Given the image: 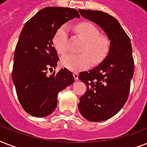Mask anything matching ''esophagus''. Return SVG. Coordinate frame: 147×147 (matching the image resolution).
Listing matches in <instances>:
<instances>
[{"label":"esophagus","instance_id":"esophagus-1","mask_svg":"<svg viewBox=\"0 0 147 147\" xmlns=\"http://www.w3.org/2000/svg\"><path fill=\"white\" fill-rule=\"evenodd\" d=\"M73 76L76 81L78 80V72H76V71H75V72H73Z\"/></svg>","mask_w":147,"mask_h":147}]
</instances>
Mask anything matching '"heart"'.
<instances>
[{"label":"heart","mask_w":147,"mask_h":147,"mask_svg":"<svg viewBox=\"0 0 147 147\" xmlns=\"http://www.w3.org/2000/svg\"><path fill=\"white\" fill-rule=\"evenodd\" d=\"M78 35L85 41L81 47V54H68L61 59L63 67L71 71H81L102 62L108 53L110 42L107 36L100 35L98 29L90 23H82L76 26ZM69 26L64 24L55 32L53 37L54 47L58 53L64 55L69 49Z\"/></svg>","instance_id":"heart-1"}]
</instances>
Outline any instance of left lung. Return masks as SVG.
Wrapping results in <instances>:
<instances>
[{"label":"left lung","mask_w":147,"mask_h":147,"mask_svg":"<svg viewBox=\"0 0 147 147\" xmlns=\"http://www.w3.org/2000/svg\"><path fill=\"white\" fill-rule=\"evenodd\" d=\"M83 17L97 24L111 40L108 54L100 65L82 71L78 78L87 90L80 98L78 110L88 121L99 122L117 114L127 100L134 60L130 40L118 20L107 13L78 9Z\"/></svg>","instance_id":"1"}]
</instances>
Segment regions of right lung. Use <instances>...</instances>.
<instances>
[{
    "label": "right lung",
    "mask_w": 147,
    "mask_h": 147,
    "mask_svg": "<svg viewBox=\"0 0 147 147\" xmlns=\"http://www.w3.org/2000/svg\"><path fill=\"white\" fill-rule=\"evenodd\" d=\"M80 15L76 9L43 8L24 25L15 48L12 79L17 98L26 113L42 117L57 107L59 92L74 82L66 68L53 71L59 60L53 46L55 32ZM49 71L53 73L48 74Z\"/></svg>",
    "instance_id": "right-lung-1"
}]
</instances>
